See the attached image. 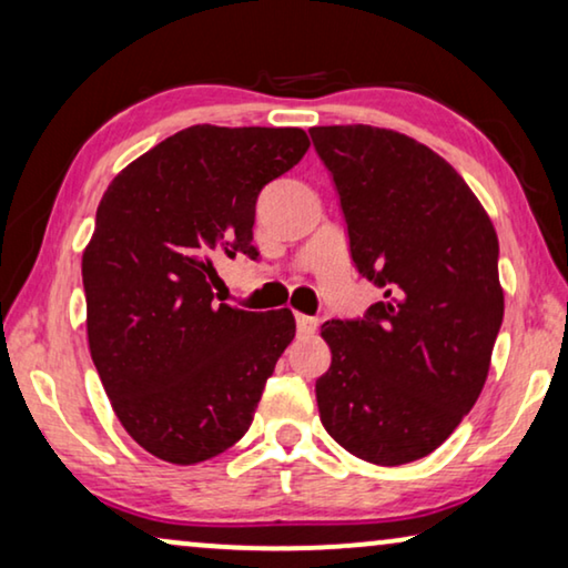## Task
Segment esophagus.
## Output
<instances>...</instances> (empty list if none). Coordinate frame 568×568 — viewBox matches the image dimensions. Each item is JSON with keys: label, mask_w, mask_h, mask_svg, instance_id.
<instances>
[{"label": "esophagus", "mask_w": 568, "mask_h": 568, "mask_svg": "<svg viewBox=\"0 0 568 568\" xmlns=\"http://www.w3.org/2000/svg\"><path fill=\"white\" fill-rule=\"evenodd\" d=\"M295 326H298V334H314L318 329V322L314 316L295 314Z\"/></svg>", "instance_id": "34e87169"}]
</instances>
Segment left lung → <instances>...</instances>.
Listing matches in <instances>:
<instances>
[{"instance_id": "1", "label": "left lung", "mask_w": 568, "mask_h": 568, "mask_svg": "<svg viewBox=\"0 0 568 568\" xmlns=\"http://www.w3.org/2000/svg\"><path fill=\"white\" fill-rule=\"evenodd\" d=\"M311 141L345 213L349 257L383 291L363 318L322 326V425L345 450L402 466L440 447L489 375L505 295L489 215L425 143L373 125H316Z\"/></svg>"}]
</instances>
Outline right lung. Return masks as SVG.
I'll list each match as a JSON object with an SVG mask.
<instances>
[{
    "instance_id": "add662e5",
    "label": "right lung",
    "mask_w": 568,
    "mask_h": 568,
    "mask_svg": "<svg viewBox=\"0 0 568 568\" xmlns=\"http://www.w3.org/2000/svg\"><path fill=\"white\" fill-rule=\"evenodd\" d=\"M301 128L193 125L128 164L82 257L92 363L125 433L190 466L242 440L295 318L213 303L215 260H257V197L308 151Z\"/></svg>"
}]
</instances>
